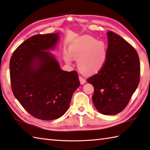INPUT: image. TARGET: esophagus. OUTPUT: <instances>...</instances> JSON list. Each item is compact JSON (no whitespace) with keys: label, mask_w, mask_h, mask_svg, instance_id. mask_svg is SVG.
<instances>
[{"label":"esophagus","mask_w":150,"mask_h":150,"mask_svg":"<svg viewBox=\"0 0 150 150\" xmlns=\"http://www.w3.org/2000/svg\"><path fill=\"white\" fill-rule=\"evenodd\" d=\"M79 81H80V83H81V84H83L85 83V82H86L85 79L82 76H79Z\"/></svg>","instance_id":"obj_1"}]
</instances>
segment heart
Here are the masks:
<instances>
[{"label": "heart", "instance_id": "obj_1", "mask_svg": "<svg viewBox=\"0 0 150 150\" xmlns=\"http://www.w3.org/2000/svg\"><path fill=\"white\" fill-rule=\"evenodd\" d=\"M66 61L71 63L72 58L78 60L79 69L84 74L99 71L106 60V48L102 42L90 36H83L71 46Z\"/></svg>", "mask_w": 150, "mask_h": 150}]
</instances>
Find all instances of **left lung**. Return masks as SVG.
Returning <instances> with one entry per match:
<instances>
[{
  "instance_id": "1",
  "label": "left lung",
  "mask_w": 150,
  "mask_h": 150,
  "mask_svg": "<svg viewBox=\"0 0 150 150\" xmlns=\"http://www.w3.org/2000/svg\"><path fill=\"white\" fill-rule=\"evenodd\" d=\"M106 60L87 82L94 88L92 102L103 115H116L126 108L140 82V64L135 48L117 34L107 33Z\"/></svg>"
}]
</instances>
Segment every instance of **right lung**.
<instances>
[{
  "instance_id": "1",
  "label": "right lung",
  "mask_w": 150,
  "mask_h": 150,
  "mask_svg": "<svg viewBox=\"0 0 150 150\" xmlns=\"http://www.w3.org/2000/svg\"><path fill=\"white\" fill-rule=\"evenodd\" d=\"M58 39V33L32 36L16 49L10 61L13 95L29 114L41 120L63 115L80 85L77 72L62 70L46 51L54 49Z\"/></svg>"
}]
</instances>
